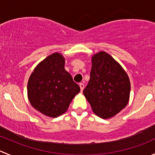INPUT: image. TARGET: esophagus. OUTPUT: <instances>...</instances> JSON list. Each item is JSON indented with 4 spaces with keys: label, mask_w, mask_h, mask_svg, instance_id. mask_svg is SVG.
<instances>
[{
    "label": "esophagus",
    "mask_w": 155,
    "mask_h": 155,
    "mask_svg": "<svg viewBox=\"0 0 155 155\" xmlns=\"http://www.w3.org/2000/svg\"><path fill=\"white\" fill-rule=\"evenodd\" d=\"M79 87H80L81 91L82 92V91H83L84 87H85V85H84V84H83V83H80V84H79Z\"/></svg>",
    "instance_id": "obj_1"
}]
</instances>
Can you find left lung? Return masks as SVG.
I'll return each mask as SVG.
<instances>
[{"label":"left lung","instance_id":"left-lung-1","mask_svg":"<svg viewBox=\"0 0 155 155\" xmlns=\"http://www.w3.org/2000/svg\"><path fill=\"white\" fill-rule=\"evenodd\" d=\"M91 61L90 79L83 94L97 115L110 118L129 101V77L122 67L105 51L95 54Z\"/></svg>","mask_w":155,"mask_h":155}]
</instances>
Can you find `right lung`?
<instances>
[{"mask_svg": "<svg viewBox=\"0 0 155 155\" xmlns=\"http://www.w3.org/2000/svg\"><path fill=\"white\" fill-rule=\"evenodd\" d=\"M64 64V58L60 53L50 54L36 67L28 82L31 106L51 118L64 113L80 91V87L65 70Z\"/></svg>", "mask_w": 155, "mask_h": 155, "instance_id": "obj_1", "label": "right lung"}]
</instances>
